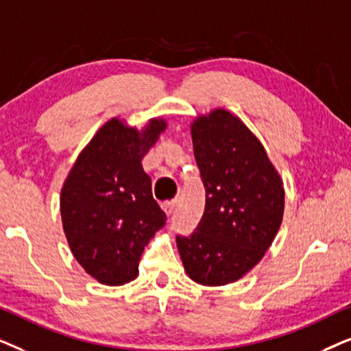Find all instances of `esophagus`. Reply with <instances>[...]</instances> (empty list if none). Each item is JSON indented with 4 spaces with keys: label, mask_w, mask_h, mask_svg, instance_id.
Listing matches in <instances>:
<instances>
[{
    "label": "esophagus",
    "mask_w": 351,
    "mask_h": 351,
    "mask_svg": "<svg viewBox=\"0 0 351 351\" xmlns=\"http://www.w3.org/2000/svg\"><path fill=\"white\" fill-rule=\"evenodd\" d=\"M161 208H162V210H165L167 215H171L172 213H174V209H176V201L174 199L166 201V203L161 204Z\"/></svg>",
    "instance_id": "1"
}]
</instances>
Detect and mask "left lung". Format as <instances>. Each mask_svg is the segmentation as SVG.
Returning a JSON list of instances; mask_svg holds the SVG:
<instances>
[{
  "label": "left lung",
  "mask_w": 351,
  "mask_h": 351,
  "mask_svg": "<svg viewBox=\"0 0 351 351\" xmlns=\"http://www.w3.org/2000/svg\"><path fill=\"white\" fill-rule=\"evenodd\" d=\"M190 132L206 209L191 237H177V247L190 280L225 286L271 246L285 214V185L262 142L228 110L198 114Z\"/></svg>",
  "instance_id": "8db88e82"
}]
</instances>
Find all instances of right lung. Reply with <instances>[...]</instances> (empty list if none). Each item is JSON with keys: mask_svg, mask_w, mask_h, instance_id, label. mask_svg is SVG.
Returning <instances> with one entry per match:
<instances>
[{"mask_svg": "<svg viewBox=\"0 0 351 351\" xmlns=\"http://www.w3.org/2000/svg\"><path fill=\"white\" fill-rule=\"evenodd\" d=\"M165 118L141 129L108 119L76 158L60 190L62 227L70 251L100 285L136 280L143 249L166 222L153 199L143 156L166 131Z\"/></svg>", "mask_w": 351, "mask_h": 351, "instance_id": "add662e5", "label": "right lung"}]
</instances>
